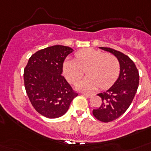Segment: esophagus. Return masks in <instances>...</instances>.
Instances as JSON below:
<instances>
[{
    "instance_id": "1",
    "label": "esophagus",
    "mask_w": 151,
    "mask_h": 151,
    "mask_svg": "<svg viewBox=\"0 0 151 151\" xmlns=\"http://www.w3.org/2000/svg\"><path fill=\"white\" fill-rule=\"evenodd\" d=\"M81 94L82 95V96H84L87 97V98H91V97L92 96V95H90V94H87V93H83V92H81Z\"/></svg>"
}]
</instances>
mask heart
I'll return each mask as SVG.
<instances>
[{"label":"heart","mask_w":151,"mask_h":151,"mask_svg":"<svg viewBox=\"0 0 151 151\" xmlns=\"http://www.w3.org/2000/svg\"><path fill=\"white\" fill-rule=\"evenodd\" d=\"M76 59H67L63 64V73L66 80L71 83L82 77L84 70L87 69L88 77L78 81L76 89L90 92L97 88H107L114 83L119 75L120 63L113 55L94 48L79 51L75 55Z\"/></svg>","instance_id":"b5f03b06"}]
</instances>
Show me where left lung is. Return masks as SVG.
<instances>
[{"label":"left lung","mask_w":151,"mask_h":151,"mask_svg":"<svg viewBox=\"0 0 151 151\" xmlns=\"http://www.w3.org/2000/svg\"><path fill=\"white\" fill-rule=\"evenodd\" d=\"M99 48L114 55L120 63L119 77L109 89L98 94L102 104L92 111L96 119L110 122L121 117L131 105L137 92L139 76L135 63L126 55L110 48Z\"/></svg>","instance_id":"1"}]
</instances>
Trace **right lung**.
<instances>
[{"label": "right lung", "mask_w": 151, "mask_h": 151, "mask_svg": "<svg viewBox=\"0 0 151 151\" xmlns=\"http://www.w3.org/2000/svg\"><path fill=\"white\" fill-rule=\"evenodd\" d=\"M70 47L54 45L32 55L24 69L27 94L34 109L48 118H57L67 112L77 96L62 76L63 64L73 52Z\"/></svg>", "instance_id": "right-lung-1"}]
</instances>
